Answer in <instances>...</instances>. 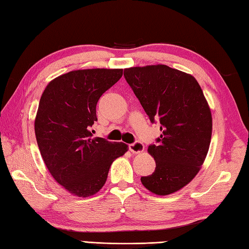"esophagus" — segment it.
<instances>
[{"label": "esophagus", "instance_id": "1", "mask_svg": "<svg viewBox=\"0 0 249 249\" xmlns=\"http://www.w3.org/2000/svg\"><path fill=\"white\" fill-rule=\"evenodd\" d=\"M128 148L133 154H140V153H142V151H144L145 147H144V144H142V142L136 141V142H134L133 144H129Z\"/></svg>", "mask_w": 249, "mask_h": 249}]
</instances>
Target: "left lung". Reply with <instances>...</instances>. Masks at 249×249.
Masks as SVG:
<instances>
[{
    "label": "left lung",
    "instance_id": "1",
    "mask_svg": "<svg viewBox=\"0 0 249 249\" xmlns=\"http://www.w3.org/2000/svg\"><path fill=\"white\" fill-rule=\"evenodd\" d=\"M151 123L158 121L161 135L148 153L155 171L142 177L150 192L167 196L195 178L209 151L212 115L195 77L165 65L133 67L124 70Z\"/></svg>",
    "mask_w": 249,
    "mask_h": 249
}]
</instances>
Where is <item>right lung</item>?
Masks as SVG:
<instances>
[{"label":"right lung","instance_id":"obj_1","mask_svg":"<svg viewBox=\"0 0 249 249\" xmlns=\"http://www.w3.org/2000/svg\"><path fill=\"white\" fill-rule=\"evenodd\" d=\"M122 74V69L70 71L53 79L40 98L35 134L41 157L53 179L77 196L100 191L112 162L127 151L124 142L91 132L99 99Z\"/></svg>","mask_w":249,"mask_h":249}]
</instances>
